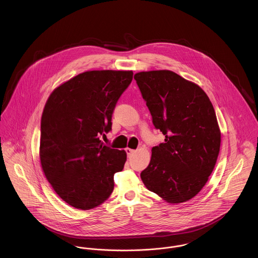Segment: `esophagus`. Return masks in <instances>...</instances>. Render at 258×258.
Listing matches in <instances>:
<instances>
[{"instance_id":"1","label":"esophagus","mask_w":258,"mask_h":258,"mask_svg":"<svg viewBox=\"0 0 258 258\" xmlns=\"http://www.w3.org/2000/svg\"><path fill=\"white\" fill-rule=\"evenodd\" d=\"M125 153H126V155H127V157H131L134 153H135V150H133V149H130V148H126L125 149Z\"/></svg>"}]
</instances>
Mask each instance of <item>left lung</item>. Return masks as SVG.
Here are the masks:
<instances>
[{"mask_svg":"<svg viewBox=\"0 0 258 258\" xmlns=\"http://www.w3.org/2000/svg\"><path fill=\"white\" fill-rule=\"evenodd\" d=\"M155 127L165 136L152 149L140 176L150 191L165 201L185 202L202 189L221 147V132L208 96L170 71L135 74Z\"/></svg>","mask_w":258,"mask_h":258,"instance_id":"1","label":"left lung"}]
</instances>
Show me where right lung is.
I'll return each mask as SVG.
<instances>
[{
	"label": "right lung",
	"mask_w": 258,
	"mask_h": 258,
	"mask_svg": "<svg viewBox=\"0 0 258 258\" xmlns=\"http://www.w3.org/2000/svg\"><path fill=\"white\" fill-rule=\"evenodd\" d=\"M132 71H92L56 88L40 123L41 167L56 194L74 208L89 210L105 201L114 174L126 154L99 139L112 127V114L133 81Z\"/></svg>",
	"instance_id": "1"
}]
</instances>
